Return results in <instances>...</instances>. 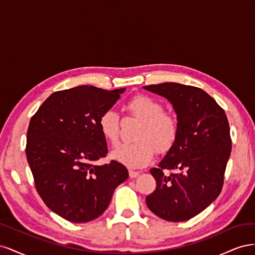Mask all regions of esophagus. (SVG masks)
<instances>
[{
	"label": "esophagus",
	"instance_id": "esophagus-1",
	"mask_svg": "<svg viewBox=\"0 0 255 255\" xmlns=\"http://www.w3.org/2000/svg\"><path fill=\"white\" fill-rule=\"evenodd\" d=\"M128 174H129V177H130V179H136V177L140 174V172H138V171H133V170H129V171H128Z\"/></svg>",
	"mask_w": 255,
	"mask_h": 255
}]
</instances>
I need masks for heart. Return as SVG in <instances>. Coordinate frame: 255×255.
<instances>
[{
  "label": "heart",
  "mask_w": 255,
  "mask_h": 255,
  "mask_svg": "<svg viewBox=\"0 0 255 255\" xmlns=\"http://www.w3.org/2000/svg\"><path fill=\"white\" fill-rule=\"evenodd\" d=\"M127 110L141 121L135 139L130 143H120L112 151L111 157L128 168H141L151 163L154 148L158 153H166L176 141L179 134L177 122L172 115L164 113V107L148 96H136L127 104ZM99 129L104 139L115 144L120 134L118 114L109 110L99 118Z\"/></svg>",
  "instance_id": "b5f03b06"
}]
</instances>
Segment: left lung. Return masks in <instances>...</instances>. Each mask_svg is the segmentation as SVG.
Instances as JSON below:
<instances>
[{"mask_svg":"<svg viewBox=\"0 0 255 255\" xmlns=\"http://www.w3.org/2000/svg\"><path fill=\"white\" fill-rule=\"evenodd\" d=\"M143 89L166 98L176 114V141L157 168L156 181L145 198L149 210L167 221L188 220L204 211L220 194L232 150L227 115L202 89L179 83L149 85ZM164 170H173L166 175Z\"/></svg>","mask_w":255,"mask_h":255,"instance_id":"obj_1","label":"left lung"}]
</instances>
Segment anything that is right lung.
I'll return each instance as SVG.
<instances>
[{
  "label": "right lung",
  "mask_w": 255,
  "mask_h": 255,
  "mask_svg": "<svg viewBox=\"0 0 255 255\" xmlns=\"http://www.w3.org/2000/svg\"><path fill=\"white\" fill-rule=\"evenodd\" d=\"M125 91L87 85L56 91L30 119L25 152L36 189L45 205L68 221L98 218L116 187L128 177V169L116 160L95 164L107 153L100 116Z\"/></svg>",
  "instance_id": "obj_1"
}]
</instances>
